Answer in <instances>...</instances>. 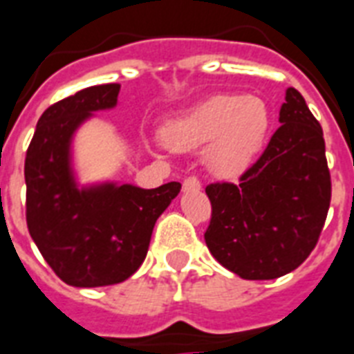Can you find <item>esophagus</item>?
<instances>
[{
  "label": "esophagus",
  "mask_w": 354,
  "mask_h": 354,
  "mask_svg": "<svg viewBox=\"0 0 354 354\" xmlns=\"http://www.w3.org/2000/svg\"><path fill=\"white\" fill-rule=\"evenodd\" d=\"M183 190L199 192L201 190V183H199V179H197V177H188V179H185V183H183Z\"/></svg>",
  "instance_id": "1"
}]
</instances>
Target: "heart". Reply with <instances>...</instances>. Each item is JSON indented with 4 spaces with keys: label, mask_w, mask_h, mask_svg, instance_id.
Instances as JSON below:
<instances>
[{
    "label": "heart",
    "mask_w": 354,
    "mask_h": 354,
    "mask_svg": "<svg viewBox=\"0 0 354 354\" xmlns=\"http://www.w3.org/2000/svg\"><path fill=\"white\" fill-rule=\"evenodd\" d=\"M270 127V111L260 97L220 94L171 118L162 129L164 144L192 151L210 142L205 162L212 174L236 177L259 155Z\"/></svg>",
    "instance_id": "heart-1"
}]
</instances>
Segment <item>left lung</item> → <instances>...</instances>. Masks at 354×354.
Listing matches in <instances>:
<instances>
[{
	"instance_id": "1",
	"label": "left lung",
	"mask_w": 354,
	"mask_h": 354,
	"mask_svg": "<svg viewBox=\"0 0 354 354\" xmlns=\"http://www.w3.org/2000/svg\"><path fill=\"white\" fill-rule=\"evenodd\" d=\"M279 122L238 185L207 186L208 251L248 281H270L299 268L316 248L330 205L322 125L295 88L286 90Z\"/></svg>"
}]
</instances>
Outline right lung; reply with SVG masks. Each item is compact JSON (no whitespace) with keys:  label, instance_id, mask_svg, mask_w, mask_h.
<instances>
[{"label":"right lung","instance_id":"obj_1","mask_svg":"<svg viewBox=\"0 0 354 354\" xmlns=\"http://www.w3.org/2000/svg\"><path fill=\"white\" fill-rule=\"evenodd\" d=\"M118 94L120 84H100L51 105L26 155L29 234L51 270L77 288L111 286L133 275L158 216L180 192V183L151 190L114 180L79 185L75 133L94 112L114 109Z\"/></svg>","mask_w":354,"mask_h":354}]
</instances>
